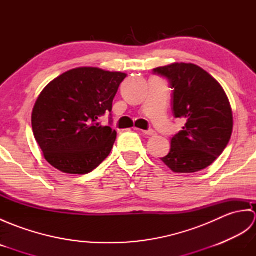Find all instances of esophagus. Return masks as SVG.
<instances>
[{
	"mask_svg": "<svg viewBox=\"0 0 256 256\" xmlns=\"http://www.w3.org/2000/svg\"><path fill=\"white\" fill-rule=\"evenodd\" d=\"M138 131H140L145 135H148V136H153V135L156 134V132L154 131V130H148V131H142V130H138Z\"/></svg>",
	"mask_w": 256,
	"mask_h": 256,
	"instance_id": "1",
	"label": "esophagus"
}]
</instances>
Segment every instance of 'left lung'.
Wrapping results in <instances>:
<instances>
[{
    "instance_id": "1",
    "label": "left lung",
    "mask_w": 256,
    "mask_h": 256,
    "mask_svg": "<svg viewBox=\"0 0 256 256\" xmlns=\"http://www.w3.org/2000/svg\"><path fill=\"white\" fill-rule=\"evenodd\" d=\"M170 80L175 118L186 124L160 158L174 172L189 174L210 166L226 148L233 131L230 101L221 84L197 64L174 62L154 69Z\"/></svg>"
}]
</instances>
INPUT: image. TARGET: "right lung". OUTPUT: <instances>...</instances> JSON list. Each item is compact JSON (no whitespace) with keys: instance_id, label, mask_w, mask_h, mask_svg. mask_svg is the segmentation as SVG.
Segmentation results:
<instances>
[{"instance_id":"obj_1","label":"right lung","mask_w":256,"mask_h":256,"mask_svg":"<svg viewBox=\"0 0 256 256\" xmlns=\"http://www.w3.org/2000/svg\"><path fill=\"white\" fill-rule=\"evenodd\" d=\"M126 74L96 67L74 68L58 76L40 92L32 128L45 160L69 175H84L111 153L116 132L99 118L112 102Z\"/></svg>"}]
</instances>
